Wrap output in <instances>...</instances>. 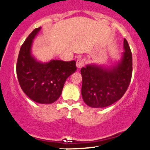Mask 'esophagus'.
<instances>
[{
	"instance_id": "esophagus-1",
	"label": "esophagus",
	"mask_w": 150,
	"mask_h": 150,
	"mask_svg": "<svg viewBox=\"0 0 150 150\" xmlns=\"http://www.w3.org/2000/svg\"><path fill=\"white\" fill-rule=\"evenodd\" d=\"M76 65L78 68H81L85 65V59L78 58L76 61Z\"/></svg>"
}]
</instances>
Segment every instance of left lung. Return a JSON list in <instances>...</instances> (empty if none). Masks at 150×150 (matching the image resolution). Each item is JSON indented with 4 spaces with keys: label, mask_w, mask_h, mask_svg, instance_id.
Returning <instances> with one entry per match:
<instances>
[{
    "label": "left lung",
    "mask_w": 150,
    "mask_h": 150,
    "mask_svg": "<svg viewBox=\"0 0 150 150\" xmlns=\"http://www.w3.org/2000/svg\"><path fill=\"white\" fill-rule=\"evenodd\" d=\"M125 52L120 62L112 68L88 65L81 68V93L83 100L92 108H105L124 95L132 74V55L129 44L124 39Z\"/></svg>",
    "instance_id": "left-lung-1"
}]
</instances>
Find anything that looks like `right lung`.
Segmentation results:
<instances>
[{"mask_svg":"<svg viewBox=\"0 0 150 150\" xmlns=\"http://www.w3.org/2000/svg\"><path fill=\"white\" fill-rule=\"evenodd\" d=\"M40 28L34 29L21 46L16 72L20 86L29 98L38 103L50 104L60 98L66 79L76 71V62L36 61L31 55L30 49L33 40Z\"/></svg>","mask_w":150,"mask_h":150,"instance_id":"add662e5","label":"right lung"}]
</instances>
